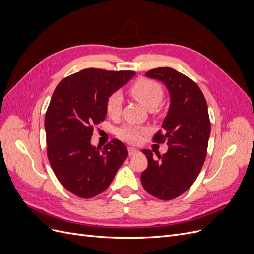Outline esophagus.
Here are the masks:
<instances>
[{"instance_id": "34e87169", "label": "esophagus", "mask_w": 254, "mask_h": 254, "mask_svg": "<svg viewBox=\"0 0 254 254\" xmlns=\"http://www.w3.org/2000/svg\"><path fill=\"white\" fill-rule=\"evenodd\" d=\"M128 152H129V156H134V155H136V153H139L140 151L137 150V149H135V148L129 147V148H128Z\"/></svg>"}]
</instances>
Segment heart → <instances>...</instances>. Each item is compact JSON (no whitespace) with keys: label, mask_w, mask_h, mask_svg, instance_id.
Wrapping results in <instances>:
<instances>
[{"label":"heart","mask_w":254,"mask_h":254,"mask_svg":"<svg viewBox=\"0 0 254 254\" xmlns=\"http://www.w3.org/2000/svg\"><path fill=\"white\" fill-rule=\"evenodd\" d=\"M129 92L137 102L148 110H155L163 99V88L159 82L149 78H139L129 88ZM123 96L120 92H114L107 98L106 111L111 118H117L122 111ZM147 129L134 125H125L118 130V135L123 141L130 144L140 143L141 137Z\"/></svg>","instance_id":"1"}]
</instances>
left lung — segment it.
<instances>
[{
  "mask_svg": "<svg viewBox=\"0 0 254 254\" xmlns=\"http://www.w3.org/2000/svg\"><path fill=\"white\" fill-rule=\"evenodd\" d=\"M162 81L171 104L162 131L153 141L167 142L168 149L159 160L149 149L142 152L148 166L141 175L145 190L161 200H171L187 191L200 173L206 157L211 123L206 101L197 83L172 67H158L145 74Z\"/></svg>",
  "mask_w": 254,
  "mask_h": 254,
  "instance_id": "8db88e82",
  "label": "left lung"
}]
</instances>
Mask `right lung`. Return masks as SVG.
I'll list each match as a JSON object with an SVG mask.
<instances>
[{
    "mask_svg": "<svg viewBox=\"0 0 254 254\" xmlns=\"http://www.w3.org/2000/svg\"><path fill=\"white\" fill-rule=\"evenodd\" d=\"M135 75L132 71L86 68L64 78L45 113L48 158L57 179L72 194L95 197L109 187L128 156L113 139L104 149L91 144L93 127L107 115L106 103Z\"/></svg>",
    "mask_w": 254,
    "mask_h": 254,
    "instance_id": "add662e5",
    "label": "right lung"
}]
</instances>
